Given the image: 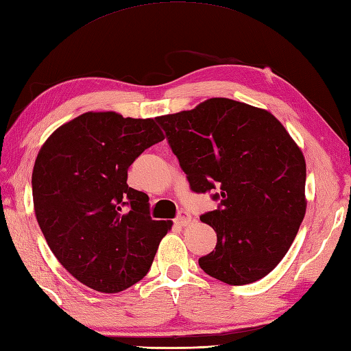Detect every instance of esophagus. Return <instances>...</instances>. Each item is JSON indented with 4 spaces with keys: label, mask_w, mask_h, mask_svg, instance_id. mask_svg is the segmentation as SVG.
<instances>
[{
    "label": "esophagus",
    "mask_w": 351,
    "mask_h": 351,
    "mask_svg": "<svg viewBox=\"0 0 351 351\" xmlns=\"http://www.w3.org/2000/svg\"><path fill=\"white\" fill-rule=\"evenodd\" d=\"M192 222V216L186 212H182L176 217V223L180 225V227H186V225H189Z\"/></svg>",
    "instance_id": "obj_1"
}]
</instances>
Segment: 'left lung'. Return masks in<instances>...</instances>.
<instances>
[{
  "mask_svg": "<svg viewBox=\"0 0 351 351\" xmlns=\"http://www.w3.org/2000/svg\"><path fill=\"white\" fill-rule=\"evenodd\" d=\"M193 192L219 186V207L201 216L216 231L201 256L207 275L245 285L269 275L290 249L306 212V163L276 117L227 97L156 117Z\"/></svg>",
  "mask_w": 351,
  "mask_h": 351,
  "instance_id": "1",
  "label": "left lung"
}]
</instances>
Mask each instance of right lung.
I'll use <instances>...</instances> for the list:
<instances>
[{
	"label": "right lung",
	"instance_id": "right-lung-1",
	"mask_svg": "<svg viewBox=\"0 0 351 351\" xmlns=\"http://www.w3.org/2000/svg\"><path fill=\"white\" fill-rule=\"evenodd\" d=\"M165 138L154 119L85 112L46 139L34 162V213L70 275L120 293L147 275L173 221H153L149 197L129 188L128 169Z\"/></svg>",
	"mask_w": 351,
	"mask_h": 351
}]
</instances>
